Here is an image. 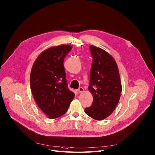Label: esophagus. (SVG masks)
<instances>
[{
	"label": "esophagus",
	"instance_id": "1",
	"mask_svg": "<svg viewBox=\"0 0 155 155\" xmlns=\"http://www.w3.org/2000/svg\"><path fill=\"white\" fill-rule=\"evenodd\" d=\"M83 91H84V89H83V88H82V87H80V88L77 90V91H78V93H81L82 92H83Z\"/></svg>",
	"mask_w": 155,
	"mask_h": 155
}]
</instances>
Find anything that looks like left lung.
<instances>
[{
  "label": "left lung",
  "mask_w": 155,
  "mask_h": 155,
  "mask_svg": "<svg viewBox=\"0 0 155 155\" xmlns=\"http://www.w3.org/2000/svg\"><path fill=\"white\" fill-rule=\"evenodd\" d=\"M93 62L90 70L88 90L93 95L92 105L85 108L91 118L101 120L116 109L122 92L119 68L114 59L104 49L91 45Z\"/></svg>",
  "instance_id": "left-lung-1"
}]
</instances>
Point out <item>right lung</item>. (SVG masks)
Instances as JSON below:
<instances>
[{"mask_svg": "<svg viewBox=\"0 0 155 155\" xmlns=\"http://www.w3.org/2000/svg\"><path fill=\"white\" fill-rule=\"evenodd\" d=\"M72 49L68 45L49 48L35 60L30 74L34 100L49 119L64 115L75 96L67 86L64 61Z\"/></svg>", "mask_w": 155, "mask_h": 155, "instance_id": "obj_1", "label": "right lung"}]
</instances>
